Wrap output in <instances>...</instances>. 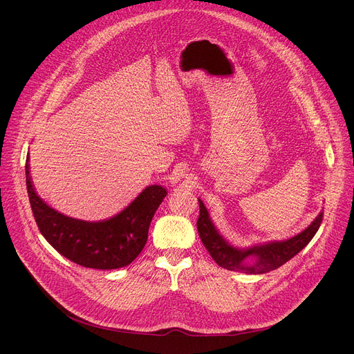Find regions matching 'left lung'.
<instances>
[{
    "mask_svg": "<svg viewBox=\"0 0 354 354\" xmlns=\"http://www.w3.org/2000/svg\"><path fill=\"white\" fill-rule=\"evenodd\" d=\"M200 214L197 220V231L201 242L209 250V254L214 259V262L228 270L249 273V274H259L272 272L291 258H294L299 250L304 249L310 241L317 234L324 213L321 212L318 217L299 234L286 241H273L263 245H255L246 249H238L230 245L216 230L209 212L203 201L198 198ZM252 257L250 263L247 262V258Z\"/></svg>",
    "mask_w": 354,
    "mask_h": 354,
    "instance_id": "8db88e82",
    "label": "left lung"
}]
</instances>
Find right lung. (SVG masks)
Returning a JSON list of instances; mask_svg holds the SVG:
<instances>
[{"instance_id": "obj_1", "label": "right lung", "mask_w": 354, "mask_h": 354, "mask_svg": "<svg viewBox=\"0 0 354 354\" xmlns=\"http://www.w3.org/2000/svg\"><path fill=\"white\" fill-rule=\"evenodd\" d=\"M28 161L26 189L36 224L59 254L80 266L99 270L124 268L140 255L151 220L168 194L165 187L147 186L123 212L109 220L82 221L56 212L37 196Z\"/></svg>"}]
</instances>
